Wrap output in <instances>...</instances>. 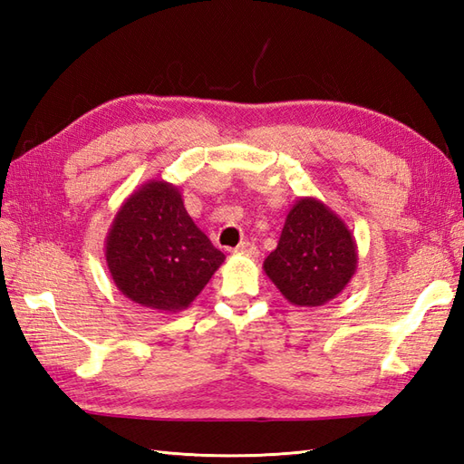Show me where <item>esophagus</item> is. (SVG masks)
Masks as SVG:
<instances>
[{
  "label": "esophagus",
  "instance_id": "1",
  "mask_svg": "<svg viewBox=\"0 0 464 464\" xmlns=\"http://www.w3.org/2000/svg\"><path fill=\"white\" fill-rule=\"evenodd\" d=\"M233 253H241V255H249V257H257V255H259V249L255 247V243L243 241V243H239V245H237V247L233 249Z\"/></svg>",
  "mask_w": 464,
  "mask_h": 464
}]
</instances>
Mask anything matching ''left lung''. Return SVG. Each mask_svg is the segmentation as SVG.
I'll return each mask as SVG.
<instances>
[{
    "instance_id": "left-lung-1",
    "label": "left lung",
    "mask_w": 464,
    "mask_h": 464,
    "mask_svg": "<svg viewBox=\"0 0 464 464\" xmlns=\"http://www.w3.org/2000/svg\"><path fill=\"white\" fill-rule=\"evenodd\" d=\"M263 269L295 307H321L343 293L357 273V243L323 201L299 197Z\"/></svg>"
}]
</instances>
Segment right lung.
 Masks as SVG:
<instances>
[{"label": "right lung", "instance_id": "obj_1", "mask_svg": "<svg viewBox=\"0 0 464 464\" xmlns=\"http://www.w3.org/2000/svg\"><path fill=\"white\" fill-rule=\"evenodd\" d=\"M105 261L115 287L141 307H189L225 255L193 223L179 187L150 179L121 203L107 231Z\"/></svg>", "mask_w": 464, "mask_h": 464}]
</instances>
